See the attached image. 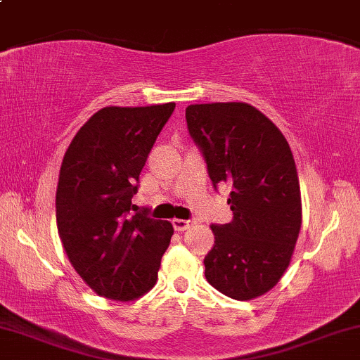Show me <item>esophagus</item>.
<instances>
[{
	"instance_id": "34e87169",
	"label": "esophagus",
	"mask_w": 360,
	"mask_h": 360,
	"mask_svg": "<svg viewBox=\"0 0 360 360\" xmlns=\"http://www.w3.org/2000/svg\"><path fill=\"white\" fill-rule=\"evenodd\" d=\"M193 223H194L193 219H179V218L172 219V226H174L176 231H184V229H188Z\"/></svg>"
}]
</instances>
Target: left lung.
I'll return each mask as SVG.
<instances>
[{"label": "left lung", "instance_id": "8db88e82", "mask_svg": "<svg viewBox=\"0 0 360 360\" xmlns=\"http://www.w3.org/2000/svg\"><path fill=\"white\" fill-rule=\"evenodd\" d=\"M189 136L213 186L231 188L233 221L213 224L206 280L235 300L257 298L278 283L302 226L300 184L287 139L245 102L196 103L186 109Z\"/></svg>", "mask_w": 360, "mask_h": 360}]
</instances>
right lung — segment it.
Instances as JSON below:
<instances>
[{
    "label": "right lung",
    "mask_w": 360,
    "mask_h": 360,
    "mask_svg": "<svg viewBox=\"0 0 360 360\" xmlns=\"http://www.w3.org/2000/svg\"><path fill=\"white\" fill-rule=\"evenodd\" d=\"M176 103L103 107L65 153L56 226L72 266L97 295L129 302L154 287L174 228L137 211L132 196Z\"/></svg>",
    "instance_id": "add662e5"
}]
</instances>
